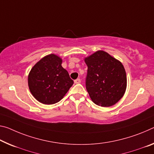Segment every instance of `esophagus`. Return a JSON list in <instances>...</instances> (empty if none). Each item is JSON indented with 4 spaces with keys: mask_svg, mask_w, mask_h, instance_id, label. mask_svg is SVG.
Instances as JSON below:
<instances>
[{
    "mask_svg": "<svg viewBox=\"0 0 154 154\" xmlns=\"http://www.w3.org/2000/svg\"><path fill=\"white\" fill-rule=\"evenodd\" d=\"M75 84H80L81 83V80H80V79H77L75 80Z\"/></svg>",
    "mask_w": 154,
    "mask_h": 154,
    "instance_id": "34e87169",
    "label": "esophagus"
}]
</instances>
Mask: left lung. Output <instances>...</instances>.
Listing matches in <instances>:
<instances>
[{
    "mask_svg": "<svg viewBox=\"0 0 154 154\" xmlns=\"http://www.w3.org/2000/svg\"><path fill=\"white\" fill-rule=\"evenodd\" d=\"M88 66L86 90L94 103L101 107L116 103L125 94V70L121 62L103 51L85 58Z\"/></svg>",
    "mask_w": 154,
    "mask_h": 154,
    "instance_id": "8db88e82",
    "label": "left lung"
}]
</instances>
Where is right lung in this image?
<instances>
[{
    "instance_id": "add662e5",
    "label": "right lung",
    "mask_w": 154,
    "mask_h": 154,
    "mask_svg": "<svg viewBox=\"0 0 154 154\" xmlns=\"http://www.w3.org/2000/svg\"><path fill=\"white\" fill-rule=\"evenodd\" d=\"M62 60L55 54L42 58L31 68L28 76L30 92L43 104L59 102L72 86L68 71L62 66Z\"/></svg>"
}]
</instances>
